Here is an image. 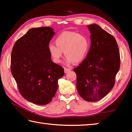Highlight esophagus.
Returning <instances> with one entry per match:
<instances>
[{
	"instance_id": "1",
	"label": "esophagus",
	"mask_w": 132,
	"mask_h": 132,
	"mask_svg": "<svg viewBox=\"0 0 132 132\" xmlns=\"http://www.w3.org/2000/svg\"><path fill=\"white\" fill-rule=\"evenodd\" d=\"M70 70H71V69H70V68H64V73H68V71H70Z\"/></svg>"
}]
</instances>
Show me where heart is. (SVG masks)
Masks as SVG:
<instances>
[{"label": "heart", "mask_w": 132, "mask_h": 132, "mask_svg": "<svg viewBox=\"0 0 132 132\" xmlns=\"http://www.w3.org/2000/svg\"><path fill=\"white\" fill-rule=\"evenodd\" d=\"M55 43H50L48 50L55 63H59L63 52L68 64L79 63L84 61L90 47L89 38L85 34L74 31H64L55 39Z\"/></svg>", "instance_id": "heart-1"}]
</instances>
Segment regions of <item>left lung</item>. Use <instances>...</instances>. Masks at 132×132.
Instances as JSON below:
<instances>
[{"label": "left lung", "instance_id": "8db88e82", "mask_svg": "<svg viewBox=\"0 0 132 132\" xmlns=\"http://www.w3.org/2000/svg\"><path fill=\"white\" fill-rule=\"evenodd\" d=\"M87 27L91 33V46L86 58L73 70L80 96L87 101L95 102L105 97L114 86L120 55L113 35L97 24Z\"/></svg>", "mask_w": 132, "mask_h": 132}]
</instances>
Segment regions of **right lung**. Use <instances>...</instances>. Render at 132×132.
Wrapping results in <instances>:
<instances>
[{
    "label": "right lung",
    "mask_w": 132,
    "mask_h": 132,
    "mask_svg": "<svg viewBox=\"0 0 132 132\" xmlns=\"http://www.w3.org/2000/svg\"><path fill=\"white\" fill-rule=\"evenodd\" d=\"M48 27L34 28L15 42L11 56V71L20 94L34 104L50 103L64 75L62 67L51 59L48 45L54 35Z\"/></svg>",
    "instance_id": "right-lung-1"
}]
</instances>
